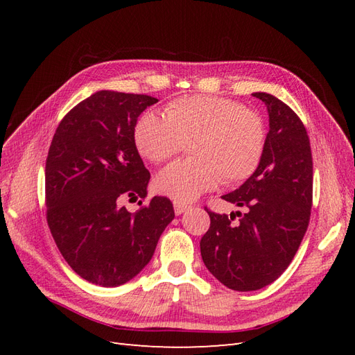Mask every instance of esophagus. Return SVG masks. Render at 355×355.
<instances>
[{"instance_id": "obj_1", "label": "esophagus", "mask_w": 355, "mask_h": 355, "mask_svg": "<svg viewBox=\"0 0 355 355\" xmlns=\"http://www.w3.org/2000/svg\"><path fill=\"white\" fill-rule=\"evenodd\" d=\"M173 207H175V213L176 214H182L184 211L191 209V204L189 202H184V201H175L173 202Z\"/></svg>"}]
</instances>
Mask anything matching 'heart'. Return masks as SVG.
I'll list each match as a JSON object with an SVG mask.
<instances>
[{
  "mask_svg": "<svg viewBox=\"0 0 355 355\" xmlns=\"http://www.w3.org/2000/svg\"><path fill=\"white\" fill-rule=\"evenodd\" d=\"M136 149L151 163L184 151L192 158L167 166L155 178L159 194L189 201L223 182L235 185L259 167L266 146L261 114L220 96H182L167 103L164 116L144 112L135 125Z\"/></svg>",
  "mask_w": 355,
  "mask_h": 355,
  "instance_id": "heart-1",
  "label": "heart"
}]
</instances>
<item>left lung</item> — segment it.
I'll list each match as a JSON object with an SVG mask.
<instances>
[{"label":"left lung","instance_id":"8db88e82","mask_svg":"<svg viewBox=\"0 0 355 355\" xmlns=\"http://www.w3.org/2000/svg\"><path fill=\"white\" fill-rule=\"evenodd\" d=\"M270 115L265 154L244 184L222 198L245 213L206 209L209 231L200 241L207 270L228 288L259 290L275 282L293 261L313 206V154L304 123L275 96L253 93Z\"/></svg>","mask_w":355,"mask_h":355}]
</instances>
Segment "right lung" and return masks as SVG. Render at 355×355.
Segmentation results:
<instances>
[{
    "mask_svg": "<svg viewBox=\"0 0 355 355\" xmlns=\"http://www.w3.org/2000/svg\"><path fill=\"white\" fill-rule=\"evenodd\" d=\"M146 94L101 90L62 118L46 159V218L63 259L84 280L115 287L151 261L173 204L154 197L136 213L123 201L145 200L151 175L133 130Z\"/></svg>",
    "mask_w": 355,
    "mask_h": 355,
    "instance_id": "add662e5",
    "label": "right lung"
}]
</instances>
